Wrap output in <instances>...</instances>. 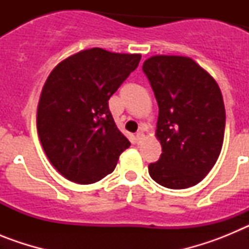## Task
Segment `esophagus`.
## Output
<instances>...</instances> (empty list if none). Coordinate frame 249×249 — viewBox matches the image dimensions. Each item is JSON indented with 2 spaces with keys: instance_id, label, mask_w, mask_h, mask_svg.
I'll return each instance as SVG.
<instances>
[{
  "instance_id": "esophagus-1",
  "label": "esophagus",
  "mask_w": 249,
  "mask_h": 249,
  "mask_svg": "<svg viewBox=\"0 0 249 249\" xmlns=\"http://www.w3.org/2000/svg\"><path fill=\"white\" fill-rule=\"evenodd\" d=\"M143 137H144V133H143V131H142V129H141V131H138L137 133H136V140H137L138 142H141V141L143 140Z\"/></svg>"
}]
</instances>
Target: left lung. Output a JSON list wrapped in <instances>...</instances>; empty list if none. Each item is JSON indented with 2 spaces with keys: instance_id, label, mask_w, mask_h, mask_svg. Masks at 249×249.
<instances>
[{
  "instance_id": "1",
  "label": "left lung",
  "mask_w": 249,
  "mask_h": 249,
  "mask_svg": "<svg viewBox=\"0 0 249 249\" xmlns=\"http://www.w3.org/2000/svg\"><path fill=\"white\" fill-rule=\"evenodd\" d=\"M158 103L156 137L160 158L148 166L160 186L183 190L196 186L221 153L226 111L212 76L190 57L157 54L143 62Z\"/></svg>"
}]
</instances>
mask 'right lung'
<instances>
[{"mask_svg":"<svg viewBox=\"0 0 249 249\" xmlns=\"http://www.w3.org/2000/svg\"><path fill=\"white\" fill-rule=\"evenodd\" d=\"M140 59V53L94 47L61 61L47 77L37 107V133L65 178L80 184L100 181L131 146L114 123L108 100Z\"/></svg>","mask_w":249,"mask_h":249,"instance_id":"obj_1","label":"right lung"}]
</instances>
